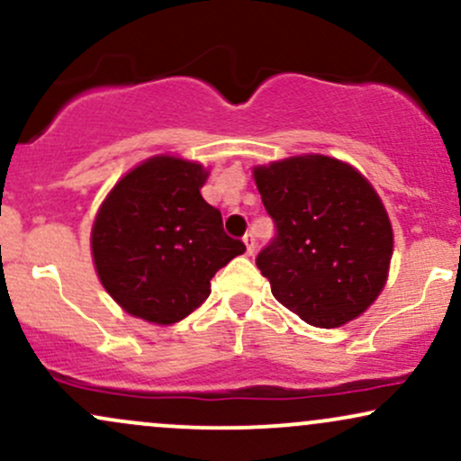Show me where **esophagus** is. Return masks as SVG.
Here are the masks:
<instances>
[{"label":"esophagus","instance_id":"1","mask_svg":"<svg viewBox=\"0 0 461 461\" xmlns=\"http://www.w3.org/2000/svg\"><path fill=\"white\" fill-rule=\"evenodd\" d=\"M242 240H245L249 256H253V251H256V236H253L251 231H249V234H245V238H242Z\"/></svg>","mask_w":461,"mask_h":461}]
</instances>
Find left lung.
I'll return each mask as SVG.
<instances>
[{
  "label": "left lung",
  "instance_id": "8db88e82",
  "mask_svg": "<svg viewBox=\"0 0 461 461\" xmlns=\"http://www.w3.org/2000/svg\"><path fill=\"white\" fill-rule=\"evenodd\" d=\"M275 238L256 264L279 303L314 327L357 319L382 293L393 227L382 199L353 167L299 156L253 171Z\"/></svg>",
  "mask_w": 461,
  "mask_h": 461
}]
</instances>
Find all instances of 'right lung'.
Instances as JSON below:
<instances>
[{
    "label": "right lung",
    "instance_id": "obj_1",
    "mask_svg": "<svg viewBox=\"0 0 461 461\" xmlns=\"http://www.w3.org/2000/svg\"><path fill=\"white\" fill-rule=\"evenodd\" d=\"M201 164L158 156L121 179L95 219L99 279L131 316L158 325L186 319L210 297V279L245 251L201 197Z\"/></svg>",
    "mask_w": 461,
    "mask_h": 461
}]
</instances>
